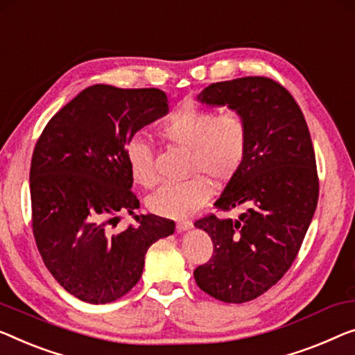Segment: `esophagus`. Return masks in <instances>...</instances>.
I'll return each mask as SVG.
<instances>
[{"mask_svg": "<svg viewBox=\"0 0 355 355\" xmlns=\"http://www.w3.org/2000/svg\"><path fill=\"white\" fill-rule=\"evenodd\" d=\"M193 228V223L189 220H178L177 221V230L178 231H188Z\"/></svg>", "mask_w": 355, "mask_h": 355, "instance_id": "34e87169", "label": "esophagus"}]
</instances>
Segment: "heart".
<instances>
[{"label": "heart", "instance_id": "heart-1", "mask_svg": "<svg viewBox=\"0 0 355 355\" xmlns=\"http://www.w3.org/2000/svg\"><path fill=\"white\" fill-rule=\"evenodd\" d=\"M159 137L173 146L187 150V171L196 173L180 183L164 184L150 196L148 207L157 215L182 218L198 210L211 194L210 180L228 182L245 159L248 124L236 108L211 110L183 105L159 127ZM132 180L144 188L157 183L153 148L134 137L125 146Z\"/></svg>", "mask_w": 355, "mask_h": 355}]
</instances>
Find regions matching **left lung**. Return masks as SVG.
<instances>
[{
  "label": "left lung",
  "instance_id": "obj_1",
  "mask_svg": "<svg viewBox=\"0 0 355 355\" xmlns=\"http://www.w3.org/2000/svg\"><path fill=\"white\" fill-rule=\"evenodd\" d=\"M210 107L239 110L248 124L245 159L218 210L245 207L236 220L204 216L194 223L214 242L210 260L194 269L200 290L225 303L255 300L292 266L319 199L309 129L287 89L263 76L210 84L198 95Z\"/></svg>",
  "mask_w": 355,
  "mask_h": 355
}]
</instances>
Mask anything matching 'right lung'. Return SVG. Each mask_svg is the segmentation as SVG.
I'll return each instance as SVG.
<instances>
[{"label":"right lung","instance_id":"add662e5","mask_svg":"<svg viewBox=\"0 0 355 355\" xmlns=\"http://www.w3.org/2000/svg\"><path fill=\"white\" fill-rule=\"evenodd\" d=\"M168 113L159 89L95 84L68 102L42 130L30 167L31 220L46 268L68 293L91 304L121 298L139 282L145 255L175 223L135 215L125 146ZM119 211L137 225L110 231Z\"/></svg>","mask_w":355,"mask_h":355}]
</instances>
